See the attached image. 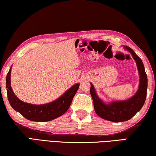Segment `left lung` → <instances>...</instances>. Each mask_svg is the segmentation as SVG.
<instances>
[{"instance_id": "8db88e82", "label": "left lung", "mask_w": 156, "mask_h": 156, "mask_svg": "<svg viewBox=\"0 0 156 156\" xmlns=\"http://www.w3.org/2000/svg\"><path fill=\"white\" fill-rule=\"evenodd\" d=\"M125 49L131 53L136 60L140 74L139 89L135 96L124 101L113 102L109 105H106L97 96L93 84L91 83L90 94L93 99L95 112L100 118L115 122L130 120L141 109L147 97V76L143 63L133 49L129 47H125Z\"/></svg>"}]
</instances>
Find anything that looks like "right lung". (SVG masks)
Returning a JSON list of instances; mask_svg holds the SVG:
<instances>
[{"instance_id":"add662e5","label":"right lung","mask_w":156,"mask_h":156,"mask_svg":"<svg viewBox=\"0 0 156 156\" xmlns=\"http://www.w3.org/2000/svg\"><path fill=\"white\" fill-rule=\"evenodd\" d=\"M11 69L6 78V88L9 102L13 109L19 112L29 120L34 122H47L54 120L67 112L77 92L80 84H76L58 99L44 105H31L21 101L15 96L10 83Z\"/></svg>"}]
</instances>
